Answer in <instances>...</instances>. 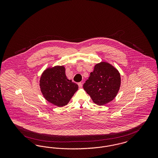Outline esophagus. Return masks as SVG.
<instances>
[{"instance_id": "esophagus-1", "label": "esophagus", "mask_w": 158, "mask_h": 158, "mask_svg": "<svg viewBox=\"0 0 158 158\" xmlns=\"http://www.w3.org/2000/svg\"><path fill=\"white\" fill-rule=\"evenodd\" d=\"M78 86H79V88H82V82L78 83Z\"/></svg>"}]
</instances>
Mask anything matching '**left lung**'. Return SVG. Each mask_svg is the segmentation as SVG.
Wrapping results in <instances>:
<instances>
[{"mask_svg": "<svg viewBox=\"0 0 158 158\" xmlns=\"http://www.w3.org/2000/svg\"><path fill=\"white\" fill-rule=\"evenodd\" d=\"M120 85L118 70L111 64L101 61L95 65L83 87L95 104L104 105L115 98Z\"/></svg>", "mask_w": 158, "mask_h": 158, "instance_id": "1", "label": "left lung"}]
</instances>
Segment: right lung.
Here are the masks:
<instances>
[{
	"instance_id": "1",
	"label": "right lung",
	"mask_w": 158,
	"mask_h": 158,
	"mask_svg": "<svg viewBox=\"0 0 158 158\" xmlns=\"http://www.w3.org/2000/svg\"><path fill=\"white\" fill-rule=\"evenodd\" d=\"M64 66L47 68L41 74L40 88L45 99L59 107L67 105L78 89V85L68 79Z\"/></svg>"
}]
</instances>
